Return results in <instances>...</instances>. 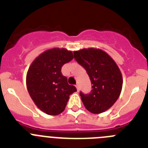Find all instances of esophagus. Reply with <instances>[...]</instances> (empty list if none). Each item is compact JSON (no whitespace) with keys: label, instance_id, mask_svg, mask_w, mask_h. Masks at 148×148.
I'll use <instances>...</instances> for the list:
<instances>
[{"label":"esophagus","instance_id":"1","mask_svg":"<svg viewBox=\"0 0 148 148\" xmlns=\"http://www.w3.org/2000/svg\"><path fill=\"white\" fill-rule=\"evenodd\" d=\"M76 88H77V90L79 91V90H80V88H79V84H76Z\"/></svg>","mask_w":148,"mask_h":148}]
</instances>
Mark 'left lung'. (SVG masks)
I'll return each mask as SVG.
<instances>
[{"mask_svg":"<svg viewBox=\"0 0 148 148\" xmlns=\"http://www.w3.org/2000/svg\"><path fill=\"white\" fill-rule=\"evenodd\" d=\"M74 58L87 71L92 86L90 93L80 92L86 109L99 114L116 102L121 92L123 78L114 60L104 51L95 48L74 51Z\"/></svg>","mask_w":148,"mask_h":148,"instance_id":"obj_1","label":"left lung"}]
</instances>
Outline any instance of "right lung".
<instances>
[{
  "label": "right lung",
  "instance_id": "obj_1",
  "mask_svg": "<svg viewBox=\"0 0 148 148\" xmlns=\"http://www.w3.org/2000/svg\"><path fill=\"white\" fill-rule=\"evenodd\" d=\"M73 58L72 51L53 48L39 55L29 68L26 78L29 94L35 105L47 114L62 113L70 95L77 91L61 73L63 65Z\"/></svg>",
  "mask_w": 148,
  "mask_h": 148
}]
</instances>
